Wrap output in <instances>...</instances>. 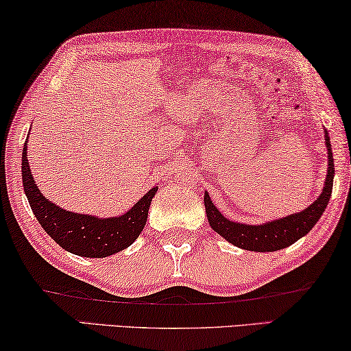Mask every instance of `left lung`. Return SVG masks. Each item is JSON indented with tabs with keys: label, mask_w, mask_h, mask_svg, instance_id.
<instances>
[{
	"label": "left lung",
	"mask_w": 351,
	"mask_h": 351,
	"mask_svg": "<svg viewBox=\"0 0 351 351\" xmlns=\"http://www.w3.org/2000/svg\"><path fill=\"white\" fill-rule=\"evenodd\" d=\"M324 145L328 149V175H326L322 194L312 205H308L302 211H298V213L267 221V223L245 224L226 218L216 208L215 202L210 199L208 192L205 191V211L211 229L216 234L224 237V240L234 246H239V248L246 251H256V253H272V251L283 250L307 235L313 229V226L318 223V219L322 218L326 206L329 204L330 192H332L334 157L328 130H324Z\"/></svg>",
	"instance_id": "1"
}]
</instances>
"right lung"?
Here are the masks:
<instances>
[{
    "mask_svg": "<svg viewBox=\"0 0 351 351\" xmlns=\"http://www.w3.org/2000/svg\"><path fill=\"white\" fill-rule=\"evenodd\" d=\"M22 182L33 215L43 229L63 250L82 258H106L128 248L145 229L152 197L159 189V186L152 187L119 216L98 218L73 213L53 204L38 189L27 159V141L22 152Z\"/></svg>",
    "mask_w": 351,
    "mask_h": 351,
    "instance_id": "right-lung-1",
    "label": "right lung"
}]
</instances>
